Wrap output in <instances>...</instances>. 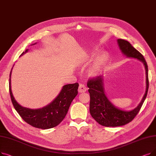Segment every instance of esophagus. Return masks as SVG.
Returning a JSON list of instances; mask_svg holds the SVG:
<instances>
[{
	"mask_svg": "<svg viewBox=\"0 0 156 156\" xmlns=\"http://www.w3.org/2000/svg\"><path fill=\"white\" fill-rule=\"evenodd\" d=\"M87 91V87L85 85L83 84H80L78 87V92L79 93H83Z\"/></svg>",
	"mask_w": 156,
	"mask_h": 156,
	"instance_id": "obj_1",
	"label": "esophagus"
}]
</instances>
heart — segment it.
Here are the masks:
<instances>
[{"mask_svg":"<svg viewBox=\"0 0 156 156\" xmlns=\"http://www.w3.org/2000/svg\"><path fill=\"white\" fill-rule=\"evenodd\" d=\"M108 60V57L105 54H103L99 56L95 60L92 66L90 68L88 73L90 76H96L102 71L105 63Z\"/></svg>","mask_w":156,"mask_h":156,"instance_id":"1","label":"heart"}]
</instances>
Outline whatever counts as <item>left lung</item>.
Returning a JSON list of instances; mask_svg holds the SVG:
<instances>
[{
  "label": "left lung",
  "mask_w": 156,
  "mask_h": 156,
  "mask_svg": "<svg viewBox=\"0 0 156 156\" xmlns=\"http://www.w3.org/2000/svg\"><path fill=\"white\" fill-rule=\"evenodd\" d=\"M118 43L122 54L128 57L140 60L144 63L146 73V91L142 101L136 108L130 111H125L116 108L106 97L102 76L89 79L87 87L89 88L88 92L90 97V112L98 123L106 127L123 126L132 121L140 110L149 89L148 66L143 55L126 40L118 39Z\"/></svg>",
  "instance_id": "8db88e82"
}]
</instances>
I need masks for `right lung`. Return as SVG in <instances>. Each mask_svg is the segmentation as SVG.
<instances>
[{"instance_id": "1", "label": "right lung", "mask_w": 156, "mask_h": 156, "mask_svg": "<svg viewBox=\"0 0 156 156\" xmlns=\"http://www.w3.org/2000/svg\"><path fill=\"white\" fill-rule=\"evenodd\" d=\"M28 51V49H27L25 53ZM23 54L24 52L21 55ZM11 71L9 75V93L14 108L24 121L37 128L45 129L58 125L65 118L73 100L78 94L79 86L78 83L66 85L63 86L61 91L55 99L45 107L38 109L23 108L16 101L12 95L11 87Z\"/></svg>"}]
</instances>
